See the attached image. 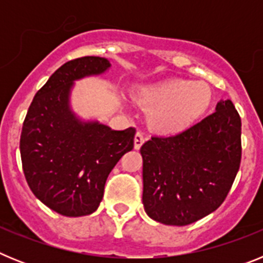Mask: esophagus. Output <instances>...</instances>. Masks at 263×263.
<instances>
[{"label": "esophagus", "instance_id": "34e87169", "mask_svg": "<svg viewBox=\"0 0 263 263\" xmlns=\"http://www.w3.org/2000/svg\"><path fill=\"white\" fill-rule=\"evenodd\" d=\"M145 136H143L142 132H137L136 137H134V148L136 150H138V148H141V146L143 145V142H145Z\"/></svg>", "mask_w": 263, "mask_h": 263}]
</instances>
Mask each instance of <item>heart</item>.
<instances>
[{
	"label": "heart",
	"instance_id": "1",
	"mask_svg": "<svg viewBox=\"0 0 263 263\" xmlns=\"http://www.w3.org/2000/svg\"><path fill=\"white\" fill-rule=\"evenodd\" d=\"M146 100L155 106L150 125L159 133L178 134L203 117L212 103V89L204 81L171 79L148 89Z\"/></svg>",
	"mask_w": 263,
	"mask_h": 263
}]
</instances>
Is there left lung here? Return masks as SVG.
Masks as SVG:
<instances>
[{
	"instance_id": "8db88e82",
	"label": "left lung",
	"mask_w": 263,
	"mask_h": 263,
	"mask_svg": "<svg viewBox=\"0 0 263 263\" xmlns=\"http://www.w3.org/2000/svg\"><path fill=\"white\" fill-rule=\"evenodd\" d=\"M142 203L148 217L183 225L205 217L225 200L241 163V118L231 100L174 137H152L141 147Z\"/></svg>"
}]
</instances>
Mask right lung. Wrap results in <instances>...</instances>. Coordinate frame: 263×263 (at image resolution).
<instances>
[{
	"instance_id": "right-lung-1",
	"label": "right lung",
	"mask_w": 263,
	"mask_h": 263,
	"mask_svg": "<svg viewBox=\"0 0 263 263\" xmlns=\"http://www.w3.org/2000/svg\"><path fill=\"white\" fill-rule=\"evenodd\" d=\"M109 68L110 62L100 57L64 63L36 92L23 122L20 148L27 184L45 205L67 217L99 208L106 178L134 147V127L111 130L80 120L71 109L73 83Z\"/></svg>"
}]
</instances>
